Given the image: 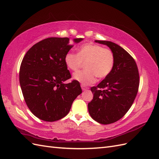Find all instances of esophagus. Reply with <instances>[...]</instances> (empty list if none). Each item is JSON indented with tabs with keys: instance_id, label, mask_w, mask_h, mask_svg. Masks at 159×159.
<instances>
[{
	"instance_id": "obj_1",
	"label": "esophagus",
	"mask_w": 159,
	"mask_h": 159,
	"mask_svg": "<svg viewBox=\"0 0 159 159\" xmlns=\"http://www.w3.org/2000/svg\"><path fill=\"white\" fill-rule=\"evenodd\" d=\"M81 89H82L83 91H85L87 90V89H88V88L87 87H85L83 84H81Z\"/></svg>"
}]
</instances>
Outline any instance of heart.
Wrapping results in <instances>:
<instances>
[{"instance_id": "b5f03b06", "label": "heart", "mask_w": 159, "mask_h": 159, "mask_svg": "<svg viewBox=\"0 0 159 159\" xmlns=\"http://www.w3.org/2000/svg\"><path fill=\"white\" fill-rule=\"evenodd\" d=\"M65 64L72 71H77L84 63V70L76 72L73 79L83 85L93 83L95 77L103 79L114 66L115 55L107 48L95 43H86L78 49V54L68 52L65 56Z\"/></svg>"}]
</instances>
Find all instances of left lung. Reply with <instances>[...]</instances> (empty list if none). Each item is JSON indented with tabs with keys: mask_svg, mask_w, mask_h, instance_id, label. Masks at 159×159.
<instances>
[{
	"mask_svg": "<svg viewBox=\"0 0 159 159\" xmlns=\"http://www.w3.org/2000/svg\"><path fill=\"white\" fill-rule=\"evenodd\" d=\"M106 45L115 55L113 70L97 87H91L93 98L88 104L89 114L101 124L118 121L131 107L139 87V73L135 60L119 45L95 40Z\"/></svg>",
	"mask_w": 159,
	"mask_h": 159,
	"instance_id": "left-lung-1",
	"label": "left lung"
}]
</instances>
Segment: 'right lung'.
Returning a JSON list of instances; mask_svg holds the SVG:
<instances>
[{
    "label": "right lung",
    "instance_id": "right-lung-1",
    "mask_svg": "<svg viewBox=\"0 0 159 159\" xmlns=\"http://www.w3.org/2000/svg\"><path fill=\"white\" fill-rule=\"evenodd\" d=\"M83 38L73 39L78 43ZM68 38H49L34 45L27 52L20 66L19 83L25 103L33 114L46 121L66 116L73 101L82 93L71 77L65 56L73 47Z\"/></svg>",
    "mask_w": 159,
    "mask_h": 159
}]
</instances>
